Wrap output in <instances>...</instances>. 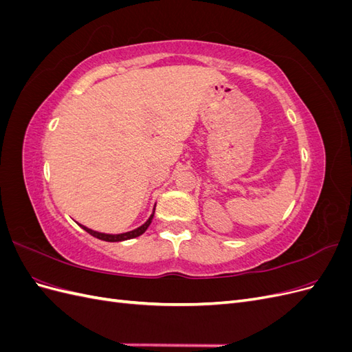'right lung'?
<instances>
[{
    "label": "right lung",
    "mask_w": 352,
    "mask_h": 352,
    "mask_svg": "<svg viewBox=\"0 0 352 352\" xmlns=\"http://www.w3.org/2000/svg\"><path fill=\"white\" fill-rule=\"evenodd\" d=\"M153 217H154V210H153V212H151V216L148 217V220H146L145 223H142V225H141L140 228H136V229L129 230V232H123V233H102V232L92 230V229H89V228H87V226H83V225H79V223H78V225H79L85 232H88L89 235H92L94 238H97V239H101V241H105V242H123V241H127V239H133V238L141 236L142 233L148 229V226L151 225Z\"/></svg>",
    "instance_id": "obj_1"
}]
</instances>
